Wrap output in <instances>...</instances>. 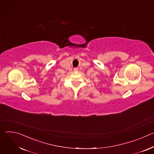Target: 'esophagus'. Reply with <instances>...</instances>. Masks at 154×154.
Returning <instances> with one entry per match:
<instances>
[{"instance_id":"34e87169","label":"esophagus","mask_w":154,"mask_h":154,"mask_svg":"<svg viewBox=\"0 0 154 154\" xmlns=\"http://www.w3.org/2000/svg\"><path fill=\"white\" fill-rule=\"evenodd\" d=\"M74 71L75 72L78 71V68H74Z\"/></svg>"}]
</instances>
